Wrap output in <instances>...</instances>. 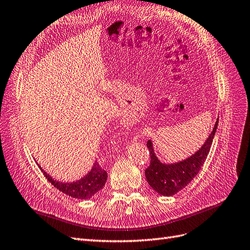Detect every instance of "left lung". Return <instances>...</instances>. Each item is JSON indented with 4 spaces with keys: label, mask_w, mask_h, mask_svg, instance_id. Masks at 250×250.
Instances as JSON below:
<instances>
[{
    "label": "left lung",
    "mask_w": 250,
    "mask_h": 250,
    "mask_svg": "<svg viewBox=\"0 0 250 250\" xmlns=\"http://www.w3.org/2000/svg\"><path fill=\"white\" fill-rule=\"evenodd\" d=\"M218 123L219 119L215 122L210 136L206 140L201 149L195 152L192 157L177 164H162L153 152L151 141L147 142L146 145L150 153V164L146 168L145 175L148 184L151 186L152 189L160 194L169 197V195L179 192L190 183L191 180L200 171L208 156L213 137L217 131Z\"/></svg>",
    "instance_id": "left-lung-1"
}]
</instances>
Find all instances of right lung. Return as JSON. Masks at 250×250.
I'll return each mask as SVG.
<instances>
[{"label": "right lung", "mask_w": 250, "mask_h": 250, "mask_svg": "<svg viewBox=\"0 0 250 250\" xmlns=\"http://www.w3.org/2000/svg\"><path fill=\"white\" fill-rule=\"evenodd\" d=\"M40 169L42 170L43 174L50 183L55 186L57 189L62 191L63 193L69 195L71 198L86 200L91 198L104 187L107 180V172L105 169L100 166L98 162L94 163L90 172L81 179L80 181L72 182V183H63L49 177L40 166Z\"/></svg>", "instance_id": "1"}]
</instances>
